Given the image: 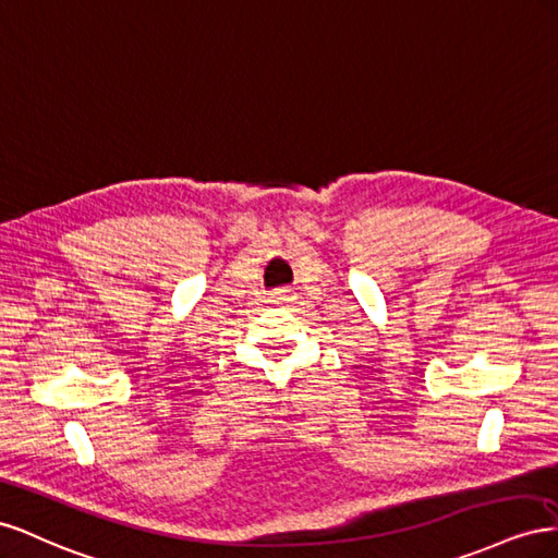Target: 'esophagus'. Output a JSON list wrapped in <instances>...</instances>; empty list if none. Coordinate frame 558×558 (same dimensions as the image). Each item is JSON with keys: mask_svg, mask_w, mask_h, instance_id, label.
Here are the masks:
<instances>
[{"mask_svg": "<svg viewBox=\"0 0 558 558\" xmlns=\"http://www.w3.org/2000/svg\"><path fill=\"white\" fill-rule=\"evenodd\" d=\"M290 296V292L288 290H280V292H276V299H288Z\"/></svg>", "mask_w": 558, "mask_h": 558, "instance_id": "obj_1", "label": "esophagus"}]
</instances>
